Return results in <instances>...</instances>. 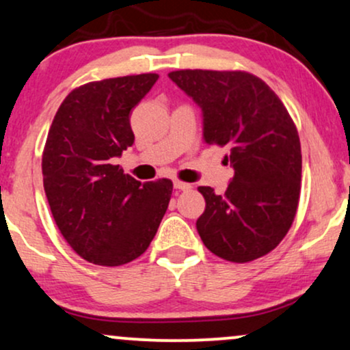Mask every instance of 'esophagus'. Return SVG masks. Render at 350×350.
Listing matches in <instances>:
<instances>
[{"label": "esophagus", "mask_w": 350, "mask_h": 350, "mask_svg": "<svg viewBox=\"0 0 350 350\" xmlns=\"http://www.w3.org/2000/svg\"><path fill=\"white\" fill-rule=\"evenodd\" d=\"M174 189H179V190H190L192 189V185L187 184V183H183V180H174Z\"/></svg>", "instance_id": "esophagus-1"}]
</instances>
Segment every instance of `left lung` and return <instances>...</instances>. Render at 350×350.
Returning <instances> with one entry per match:
<instances>
[{
    "instance_id": "obj_1",
    "label": "left lung",
    "mask_w": 350,
    "mask_h": 350,
    "mask_svg": "<svg viewBox=\"0 0 350 350\" xmlns=\"http://www.w3.org/2000/svg\"><path fill=\"white\" fill-rule=\"evenodd\" d=\"M167 77L200 106L203 140L226 147L234 170L224 196L198 187L206 203L197 219L203 244L234 263L267 255L289 231L300 196V140L286 106L242 70L185 69Z\"/></svg>"
}]
</instances>
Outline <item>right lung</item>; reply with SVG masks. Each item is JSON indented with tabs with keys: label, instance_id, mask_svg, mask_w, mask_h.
Wrapping results in <instances>:
<instances>
[{
	"label": "right lung",
	"instance_id": "obj_1",
	"mask_svg": "<svg viewBox=\"0 0 350 350\" xmlns=\"http://www.w3.org/2000/svg\"><path fill=\"white\" fill-rule=\"evenodd\" d=\"M158 74L88 82L66 96L43 150V187L68 244L87 262L129 263L148 249L172 193L170 179L140 183L114 158L134 144L129 116Z\"/></svg>",
	"mask_w": 350,
	"mask_h": 350
}]
</instances>
